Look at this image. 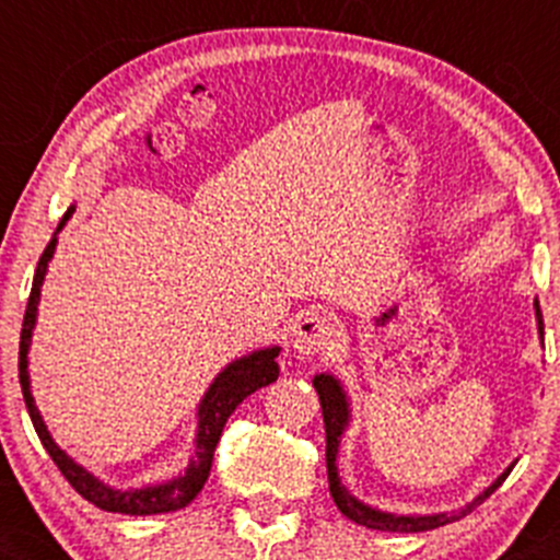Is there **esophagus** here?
<instances>
[{"mask_svg": "<svg viewBox=\"0 0 560 560\" xmlns=\"http://www.w3.org/2000/svg\"><path fill=\"white\" fill-rule=\"evenodd\" d=\"M332 341H336V327H332L330 316L319 312H306L292 327V349L298 352V358L322 354L325 349H330Z\"/></svg>", "mask_w": 560, "mask_h": 560, "instance_id": "esophagus-1", "label": "esophagus"}]
</instances>
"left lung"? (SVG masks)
<instances>
[{
	"label": "left lung",
	"mask_w": 560,
	"mask_h": 560,
	"mask_svg": "<svg viewBox=\"0 0 560 560\" xmlns=\"http://www.w3.org/2000/svg\"><path fill=\"white\" fill-rule=\"evenodd\" d=\"M534 312H536V330H539V341L545 347V322H541V308L539 301H534ZM314 389L319 395V404H322V417H325V436H327V482H330V495L336 501V506L341 510L343 517H349L352 523L365 525V528H374V530H400V534H417V530H431L439 528V525H447L460 521L466 517L474 506L482 504L493 490H499V485L510 477L512 466L504 468L499 477L493 479V485L482 490L474 501L468 504L457 506V510L450 512H387L380 510V506H371L365 501H360L352 490L343 485L341 474H338V453H341V439L347 433V428L352 425V404H349V393L343 387V382L338 380L336 374L325 371V374H316L314 376Z\"/></svg>",
	"instance_id": "left-lung-1"
}]
</instances>
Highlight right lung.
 Listing matches in <instances>:
<instances>
[{"label":"right lung","mask_w":560,"mask_h":560,"mask_svg":"<svg viewBox=\"0 0 560 560\" xmlns=\"http://www.w3.org/2000/svg\"><path fill=\"white\" fill-rule=\"evenodd\" d=\"M75 213V206L67 208V213L61 217L59 228H56L54 238L45 246L43 257H39L35 281H32L30 303H26L24 314V327H21V349H19V380L21 389H24L26 409H30L32 425H35L39 442L48 450V455L54 457V463L59 466V471L65 474L67 482L78 490L86 501H92L94 506L105 512H118V515H162V512H175L184 510L186 504L197 499V493L202 490V485L208 482V474H211L213 463V450H217L219 436L224 431V422L233 415L235 406L252 395L254 389L270 385V382L279 380V358L281 347L254 349V352L244 354V358H235L233 363L224 365L213 382L202 393L200 404H197V431H195V453H191L189 463H186L184 471H178L171 479H160V482H149L143 488H129L121 490L116 485H107L105 479H100L97 474L89 471L86 466L70 457L59 444L50 436L48 425H45L43 415H39L35 395H32V380H30V349H32V336H35L37 325V308H39V295H43V281L48 276V265L56 254V244H59V233L65 230V224L70 222V217Z\"/></svg>","instance_id":"right-lung-1"}]
</instances>
